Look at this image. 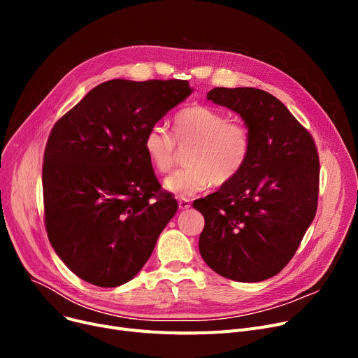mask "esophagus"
I'll return each mask as SVG.
<instances>
[{
    "label": "esophagus",
    "instance_id": "1",
    "mask_svg": "<svg viewBox=\"0 0 358 358\" xmlns=\"http://www.w3.org/2000/svg\"><path fill=\"white\" fill-rule=\"evenodd\" d=\"M178 206H180L181 210H187V209L192 208V203H190L189 199H180L178 200Z\"/></svg>",
    "mask_w": 358,
    "mask_h": 358
}]
</instances>
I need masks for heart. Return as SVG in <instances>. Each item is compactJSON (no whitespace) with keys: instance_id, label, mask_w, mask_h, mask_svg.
Masks as SVG:
<instances>
[{"instance_id":"1","label":"heart","mask_w":358,"mask_h":358,"mask_svg":"<svg viewBox=\"0 0 358 358\" xmlns=\"http://www.w3.org/2000/svg\"><path fill=\"white\" fill-rule=\"evenodd\" d=\"M143 150L159 173L173 168L178 148H190L185 162L164 180V189L177 197H192L215 182L224 185L235 180L247 165L252 149L250 127L229 120L223 111L193 104L181 108L173 122V135L159 126H150L143 136Z\"/></svg>"}]
</instances>
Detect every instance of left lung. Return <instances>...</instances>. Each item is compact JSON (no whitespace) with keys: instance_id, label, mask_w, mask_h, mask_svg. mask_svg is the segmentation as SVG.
Masks as SVG:
<instances>
[{"instance_id":"obj_1","label":"left lung","mask_w":358,"mask_h":358,"mask_svg":"<svg viewBox=\"0 0 358 358\" xmlns=\"http://www.w3.org/2000/svg\"><path fill=\"white\" fill-rule=\"evenodd\" d=\"M208 100L238 113L252 149L235 180L193 203L204 216L199 250L222 277L267 280L287 266L315 217L317 150L309 131L264 90L217 87Z\"/></svg>"}]
</instances>
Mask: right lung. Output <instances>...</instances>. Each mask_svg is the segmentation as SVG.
Listing matches in <instances>:
<instances>
[{"label": "right lung", "instance_id": "obj_1", "mask_svg": "<svg viewBox=\"0 0 358 358\" xmlns=\"http://www.w3.org/2000/svg\"><path fill=\"white\" fill-rule=\"evenodd\" d=\"M192 91L184 80H111L55 123L42 168L46 232L87 283H127L176 215L178 203L161 190L142 142Z\"/></svg>", "mask_w": 358, "mask_h": 358}]
</instances>
